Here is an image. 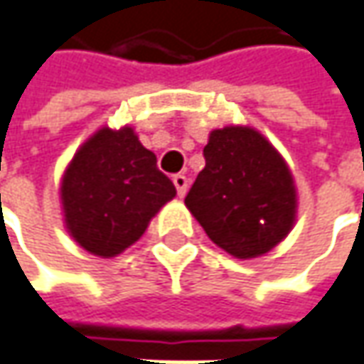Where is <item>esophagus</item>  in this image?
Listing matches in <instances>:
<instances>
[{
    "mask_svg": "<svg viewBox=\"0 0 364 364\" xmlns=\"http://www.w3.org/2000/svg\"><path fill=\"white\" fill-rule=\"evenodd\" d=\"M173 183H175V187H177V193H179V196L183 198V196L187 193V187H189V181H187V177L179 173V175H175V177H173Z\"/></svg>",
    "mask_w": 364,
    "mask_h": 364,
    "instance_id": "obj_1",
    "label": "esophagus"
}]
</instances>
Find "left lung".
Here are the masks:
<instances>
[{
    "mask_svg": "<svg viewBox=\"0 0 364 364\" xmlns=\"http://www.w3.org/2000/svg\"><path fill=\"white\" fill-rule=\"evenodd\" d=\"M205 166L185 203L220 248L255 259L279 245L295 220V185L281 154L257 130H213Z\"/></svg>",
    "mask_w": 364,
    "mask_h": 364,
    "instance_id": "1",
    "label": "left lung"
}]
</instances>
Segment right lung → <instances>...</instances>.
Wrapping results in <instances>:
<instances>
[{
  "label": "right lung",
  "mask_w": 364,
  "mask_h": 364,
  "mask_svg": "<svg viewBox=\"0 0 364 364\" xmlns=\"http://www.w3.org/2000/svg\"><path fill=\"white\" fill-rule=\"evenodd\" d=\"M177 189L132 128H102L73 156L60 198L71 236L97 257H116L144 234Z\"/></svg>",
  "instance_id": "add662e5"
}]
</instances>
